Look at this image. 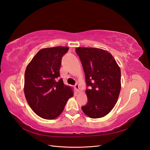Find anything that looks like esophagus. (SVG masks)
Returning <instances> with one entry per match:
<instances>
[{
    "instance_id": "obj_1",
    "label": "esophagus",
    "mask_w": 150,
    "mask_h": 150,
    "mask_svg": "<svg viewBox=\"0 0 150 150\" xmlns=\"http://www.w3.org/2000/svg\"><path fill=\"white\" fill-rule=\"evenodd\" d=\"M74 88H75V89H76L77 91H79V84H78V83H76V84L74 85Z\"/></svg>"
}]
</instances>
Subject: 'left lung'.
Masks as SVG:
<instances>
[{
	"mask_svg": "<svg viewBox=\"0 0 150 150\" xmlns=\"http://www.w3.org/2000/svg\"><path fill=\"white\" fill-rule=\"evenodd\" d=\"M85 74L88 103L81 107L91 118H99L114 108L121 91V70L115 58L98 48L77 47Z\"/></svg>",
	"mask_w": 150,
	"mask_h": 150,
	"instance_id": "1",
	"label": "left lung"
}]
</instances>
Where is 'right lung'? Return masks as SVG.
I'll return each mask as SVG.
<instances>
[{
    "instance_id": "right-lung-1",
    "label": "right lung",
    "mask_w": 150,
    "mask_h": 150,
    "mask_svg": "<svg viewBox=\"0 0 150 150\" xmlns=\"http://www.w3.org/2000/svg\"><path fill=\"white\" fill-rule=\"evenodd\" d=\"M67 47L42 49L26 67L24 94L29 105L39 116L53 120L64 110L68 99L73 96L69 86L59 79L62 57Z\"/></svg>"
}]
</instances>
